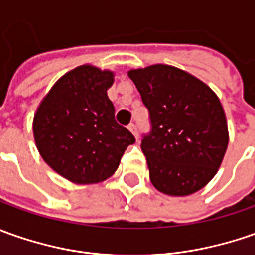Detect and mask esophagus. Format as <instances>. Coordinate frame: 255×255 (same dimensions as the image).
Here are the masks:
<instances>
[{
  "mask_svg": "<svg viewBox=\"0 0 255 255\" xmlns=\"http://www.w3.org/2000/svg\"><path fill=\"white\" fill-rule=\"evenodd\" d=\"M128 129H129V130L133 133V136L137 139V128H136V125H134V123H130V125L128 126Z\"/></svg>",
  "mask_w": 255,
  "mask_h": 255,
  "instance_id": "obj_1",
  "label": "esophagus"
}]
</instances>
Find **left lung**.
I'll return each instance as SVG.
<instances>
[{
	"label": "left lung",
	"mask_w": 255,
	"mask_h": 255,
	"mask_svg": "<svg viewBox=\"0 0 255 255\" xmlns=\"http://www.w3.org/2000/svg\"><path fill=\"white\" fill-rule=\"evenodd\" d=\"M129 78L150 113L152 132L142 140L152 184L183 197L216 176L229 146L227 119L209 85L171 65L130 69Z\"/></svg>",
	"instance_id": "8db88e82"
}]
</instances>
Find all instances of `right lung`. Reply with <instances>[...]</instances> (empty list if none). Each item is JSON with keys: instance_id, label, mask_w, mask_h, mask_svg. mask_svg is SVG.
<instances>
[{"instance_id": "add662e5", "label": "right lung", "mask_w": 255, "mask_h": 255, "mask_svg": "<svg viewBox=\"0 0 255 255\" xmlns=\"http://www.w3.org/2000/svg\"><path fill=\"white\" fill-rule=\"evenodd\" d=\"M115 72L81 65L61 76L36 108L32 122L36 149L66 180L93 184L119 167L133 134L115 119L108 98Z\"/></svg>"}]
</instances>
